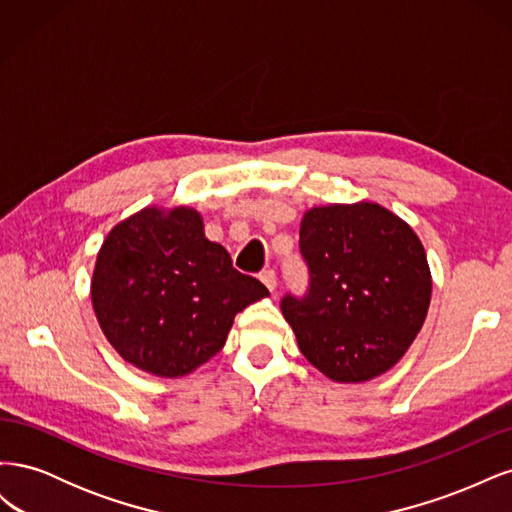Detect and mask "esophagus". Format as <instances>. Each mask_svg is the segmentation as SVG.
I'll return each instance as SVG.
<instances>
[{"label": "esophagus", "instance_id": "esophagus-1", "mask_svg": "<svg viewBox=\"0 0 512 512\" xmlns=\"http://www.w3.org/2000/svg\"><path fill=\"white\" fill-rule=\"evenodd\" d=\"M260 282L265 284L271 292L277 288V275H275V271L273 269H265L260 273Z\"/></svg>", "mask_w": 512, "mask_h": 512}]
</instances>
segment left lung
Returning <instances> with one entry per match:
<instances>
[{
    "mask_svg": "<svg viewBox=\"0 0 512 512\" xmlns=\"http://www.w3.org/2000/svg\"><path fill=\"white\" fill-rule=\"evenodd\" d=\"M309 271L303 297L282 314L305 359L335 382L391 369L421 331L431 273L416 232L376 203L314 207L299 230Z\"/></svg>",
    "mask_w": 512,
    "mask_h": 512,
    "instance_id": "1",
    "label": "left lung"
}]
</instances>
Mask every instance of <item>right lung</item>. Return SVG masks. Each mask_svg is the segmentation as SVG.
Returning a JSON list of instances; mask_svg holds the SVG:
<instances>
[{
  "label": "right lung",
  "mask_w": 512,
  "mask_h": 512,
  "mask_svg": "<svg viewBox=\"0 0 512 512\" xmlns=\"http://www.w3.org/2000/svg\"><path fill=\"white\" fill-rule=\"evenodd\" d=\"M267 294L205 237L200 213L190 207H147L119 222L100 247L91 280L108 342L160 378L207 363L226 344L235 316Z\"/></svg>",
  "instance_id": "obj_1"
}]
</instances>
